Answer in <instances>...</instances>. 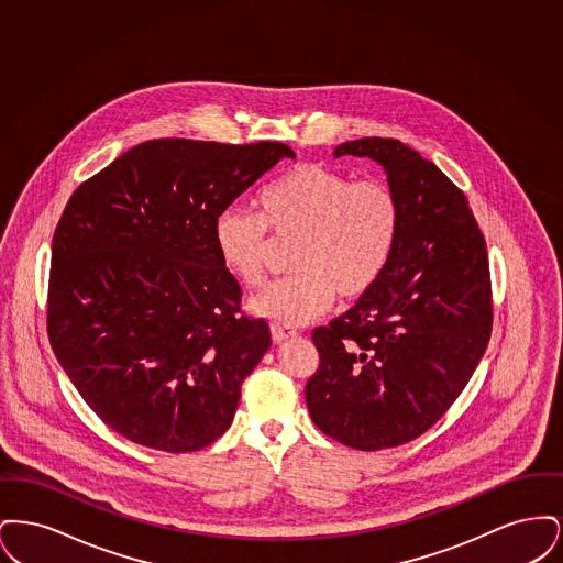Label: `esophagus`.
I'll return each mask as SVG.
<instances>
[{
  "label": "esophagus",
  "instance_id": "34e87169",
  "mask_svg": "<svg viewBox=\"0 0 563 563\" xmlns=\"http://www.w3.org/2000/svg\"><path fill=\"white\" fill-rule=\"evenodd\" d=\"M269 331H272V340H274V342H283V340H289V338H294L295 335V329L283 327V324H278V322H272V324H269Z\"/></svg>",
  "mask_w": 563,
  "mask_h": 563
}]
</instances>
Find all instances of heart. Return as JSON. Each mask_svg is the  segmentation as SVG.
I'll return each mask as SVG.
<instances>
[{"label":"heart","instance_id":"b5f03b06","mask_svg":"<svg viewBox=\"0 0 563 563\" xmlns=\"http://www.w3.org/2000/svg\"><path fill=\"white\" fill-rule=\"evenodd\" d=\"M257 211L228 207L214 219V246L242 285L260 287L269 260V232L295 241L283 276L251 299L272 321H310L333 301L369 294L388 268L401 230V202L377 177L352 179L319 162H301L269 181Z\"/></svg>","mask_w":563,"mask_h":563}]
</instances>
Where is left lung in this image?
Masks as SVG:
<instances>
[{"label": "left lung", "mask_w": 563, "mask_h": 563, "mask_svg": "<svg viewBox=\"0 0 563 563\" xmlns=\"http://www.w3.org/2000/svg\"><path fill=\"white\" fill-rule=\"evenodd\" d=\"M333 154L384 166L401 230L374 289L312 331L321 361L306 402L327 437L375 452L424 434L464 390L492 335V280L468 200L432 162L382 136Z\"/></svg>", "instance_id": "left-lung-1"}]
</instances>
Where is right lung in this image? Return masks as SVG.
Wrapping results in <instances>:
<instances>
[{"label":"right lung","instance_id":"1","mask_svg":"<svg viewBox=\"0 0 563 563\" xmlns=\"http://www.w3.org/2000/svg\"><path fill=\"white\" fill-rule=\"evenodd\" d=\"M294 150L154 139L80 184L54 230L48 340L124 439L198 452L230 429L269 349L214 246V219Z\"/></svg>","mask_w":563,"mask_h":563}]
</instances>
